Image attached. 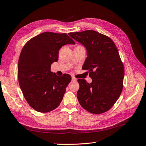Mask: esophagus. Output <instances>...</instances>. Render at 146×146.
Here are the masks:
<instances>
[{
  "mask_svg": "<svg viewBox=\"0 0 146 146\" xmlns=\"http://www.w3.org/2000/svg\"><path fill=\"white\" fill-rule=\"evenodd\" d=\"M77 79L76 78H75L74 77H72V82H76V81H77Z\"/></svg>",
  "mask_w": 146,
  "mask_h": 146,
  "instance_id": "34e87169",
  "label": "esophagus"
}]
</instances>
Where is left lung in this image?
Masks as SVG:
<instances>
[{"label":"left lung","mask_w":146,"mask_h":146,"mask_svg":"<svg viewBox=\"0 0 146 146\" xmlns=\"http://www.w3.org/2000/svg\"><path fill=\"white\" fill-rule=\"evenodd\" d=\"M87 50L82 67L89 72L92 82L78 79V100L82 107L93 114L104 113L111 108L123 88L124 68L117 48L111 38L94 30L69 33Z\"/></svg>","instance_id":"obj_1"}]
</instances>
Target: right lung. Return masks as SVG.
Returning a JSON list of instances; mask_svg holds the SVG:
<instances>
[{
    "instance_id": "add662e5",
    "label": "right lung",
    "mask_w": 146,
    "mask_h": 146,
    "mask_svg": "<svg viewBox=\"0 0 146 146\" xmlns=\"http://www.w3.org/2000/svg\"><path fill=\"white\" fill-rule=\"evenodd\" d=\"M75 42L66 33L44 32L30 39L21 50L17 77L21 89L29 105L36 111L47 113L62 101L71 76L58 77L50 70L58 60L60 48Z\"/></svg>"
}]
</instances>
